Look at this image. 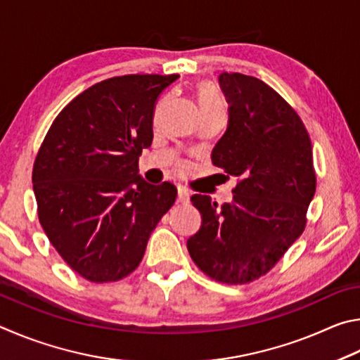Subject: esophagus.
Returning a JSON list of instances; mask_svg holds the SVG:
<instances>
[{
	"mask_svg": "<svg viewBox=\"0 0 360 360\" xmlns=\"http://www.w3.org/2000/svg\"><path fill=\"white\" fill-rule=\"evenodd\" d=\"M190 198H191V194H190V191L186 190V188H184V186H179V190H176V199L180 200V202H188V200H190Z\"/></svg>",
	"mask_w": 360,
	"mask_h": 360,
	"instance_id": "esophagus-1",
	"label": "esophagus"
}]
</instances>
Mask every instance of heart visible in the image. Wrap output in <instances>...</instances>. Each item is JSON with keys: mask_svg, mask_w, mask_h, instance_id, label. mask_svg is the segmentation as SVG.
Masks as SVG:
<instances>
[{"mask_svg": "<svg viewBox=\"0 0 360 360\" xmlns=\"http://www.w3.org/2000/svg\"><path fill=\"white\" fill-rule=\"evenodd\" d=\"M198 96H199L200 112H207L212 109H218V107H223V101L219 98L217 88L210 84H205V82L199 85Z\"/></svg>", "mask_w": 360, "mask_h": 360, "instance_id": "obj_1", "label": "heart"}]
</instances>
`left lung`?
I'll return each mask as SVG.
<instances>
[{"instance_id":"1","label":"left lung","mask_w":360,"mask_h":360,"mask_svg":"<svg viewBox=\"0 0 360 360\" xmlns=\"http://www.w3.org/2000/svg\"><path fill=\"white\" fill-rule=\"evenodd\" d=\"M218 82L229 120L212 162L238 184L221 207L194 194L202 224L186 247L210 278L243 285L266 275L304 232L316 175L305 126L274 88L238 72Z\"/></svg>"}]
</instances>
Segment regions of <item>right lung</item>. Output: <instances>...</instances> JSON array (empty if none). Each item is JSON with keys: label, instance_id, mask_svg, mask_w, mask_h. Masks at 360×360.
Returning <instances> with one entry per match:
<instances>
[{"label": "right lung", "instance_id": "obj_1", "mask_svg": "<svg viewBox=\"0 0 360 360\" xmlns=\"http://www.w3.org/2000/svg\"><path fill=\"white\" fill-rule=\"evenodd\" d=\"M179 74H131L74 98L50 126L36 156L33 190L50 243L93 283L128 276L151 231L176 198L164 181L139 175L153 141L156 101Z\"/></svg>", "mask_w": 360, "mask_h": 360}]
</instances>
